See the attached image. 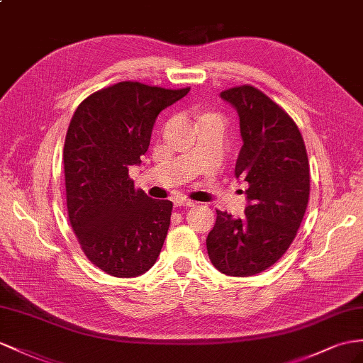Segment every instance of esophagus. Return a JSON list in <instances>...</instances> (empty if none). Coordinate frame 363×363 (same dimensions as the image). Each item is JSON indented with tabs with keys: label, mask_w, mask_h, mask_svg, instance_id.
Returning a JSON list of instances; mask_svg holds the SVG:
<instances>
[{
	"label": "esophagus",
	"mask_w": 363,
	"mask_h": 363,
	"mask_svg": "<svg viewBox=\"0 0 363 363\" xmlns=\"http://www.w3.org/2000/svg\"><path fill=\"white\" fill-rule=\"evenodd\" d=\"M174 206H176V207H184V208H187V207H194V202H191V201H189V199H182V198H179V199H176V201H174Z\"/></svg>",
	"instance_id": "34e87169"
}]
</instances>
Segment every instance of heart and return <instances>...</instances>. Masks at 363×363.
Instances as JSON below:
<instances>
[{"label": "heart", "instance_id": "1", "mask_svg": "<svg viewBox=\"0 0 363 363\" xmlns=\"http://www.w3.org/2000/svg\"><path fill=\"white\" fill-rule=\"evenodd\" d=\"M203 118H218V116H215V115H206Z\"/></svg>", "mask_w": 363, "mask_h": 363}]
</instances>
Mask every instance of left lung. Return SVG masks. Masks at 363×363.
<instances>
[{
    "label": "left lung",
    "instance_id": "left-lung-1",
    "mask_svg": "<svg viewBox=\"0 0 363 363\" xmlns=\"http://www.w3.org/2000/svg\"><path fill=\"white\" fill-rule=\"evenodd\" d=\"M220 98L239 116L235 176L248 182L247 206L238 219L216 211L207 252L220 273L247 277L277 262L294 240L310 198V164L294 121L261 90L240 86Z\"/></svg>",
    "mask_w": 363,
    "mask_h": 363
}]
</instances>
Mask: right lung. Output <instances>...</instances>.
Here are the masks:
<instances>
[{"label":"right lung","mask_w":363,"mask_h":363,"mask_svg":"<svg viewBox=\"0 0 363 363\" xmlns=\"http://www.w3.org/2000/svg\"><path fill=\"white\" fill-rule=\"evenodd\" d=\"M189 90L124 81L73 113L62 155L69 219L82 252L107 274L141 276L161 253L173 203L136 190L128 169L141 164L157 115Z\"/></svg>","instance_id":"obj_1"}]
</instances>
